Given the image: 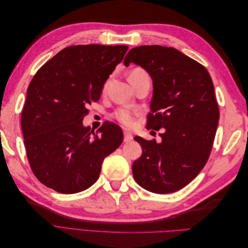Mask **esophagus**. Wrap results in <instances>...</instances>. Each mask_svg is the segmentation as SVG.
<instances>
[{
    "label": "esophagus",
    "instance_id": "34e87169",
    "mask_svg": "<svg viewBox=\"0 0 248 248\" xmlns=\"http://www.w3.org/2000/svg\"><path fill=\"white\" fill-rule=\"evenodd\" d=\"M133 140V136L129 131H124V141L130 142Z\"/></svg>",
    "mask_w": 248,
    "mask_h": 248
}]
</instances>
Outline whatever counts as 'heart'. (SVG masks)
Instances as JSON below:
<instances>
[{"label": "heart", "mask_w": 248, "mask_h": 248, "mask_svg": "<svg viewBox=\"0 0 248 248\" xmlns=\"http://www.w3.org/2000/svg\"><path fill=\"white\" fill-rule=\"evenodd\" d=\"M142 73H146L145 70H142L141 68H136L133 69L130 73H129V79L131 78H134V77H138L140 76V74H142ZM114 117L118 120V121L125 125V126H132L133 123H134V112H132L131 110L129 109H126V108H120L118 110L115 111L114 114Z\"/></svg>", "instance_id": "1"}]
</instances>
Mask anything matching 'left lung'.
I'll use <instances>...</instances> for the list:
<instances>
[{"label": "left lung", "instance_id": "1", "mask_svg": "<svg viewBox=\"0 0 248 248\" xmlns=\"http://www.w3.org/2000/svg\"><path fill=\"white\" fill-rule=\"evenodd\" d=\"M144 68L153 81L148 129L166 131L161 142L136 140L142 154L132 164L137 183L154 193H170L190 183L205 167L219 120L214 86L204 66L161 46L129 50L124 65Z\"/></svg>", "mask_w": 248, "mask_h": 248}]
</instances>
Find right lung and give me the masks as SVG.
I'll list each match as a JSON object with an SVG mask.
<instances>
[{
  "mask_svg": "<svg viewBox=\"0 0 248 248\" xmlns=\"http://www.w3.org/2000/svg\"><path fill=\"white\" fill-rule=\"evenodd\" d=\"M127 49L68 46L30 82L21 129L34 175L49 188L66 194L86 190L98 180L104 158L122 144L123 131L117 124L106 122L94 132L82 120Z\"/></svg>",
  "mask_w": 248,
  "mask_h": 248,
  "instance_id": "right-lung-1",
  "label": "right lung"
}]
</instances>
